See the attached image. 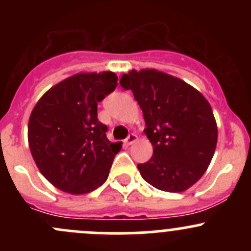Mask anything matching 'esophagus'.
<instances>
[{"instance_id": "1", "label": "esophagus", "mask_w": 251, "mask_h": 251, "mask_svg": "<svg viewBox=\"0 0 251 251\" xmlns=\"http://www.w3.org/2000/svg\"><path fill=\"white\" fill-rule=\"evenodd\" d=\"M136 141H137V136H136L135 133H130V135L127 136V138L125 140V143L128 144V146H131V144L135 143Z\"/></svg>"}]
</instances>
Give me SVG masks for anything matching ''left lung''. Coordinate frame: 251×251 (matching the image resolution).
<instances>
[{"label": "left lung", "instance_id": "left-lung-1", "mask_svg": "<svg viewBox=\"0 0 251 251\" xmlns=\"http://www.w3.org/2000/svg\"><path fill=\"white\" fill-rule=\"evenodd\" d=\"M143 111L153 156L137 165L160 191L183 192L206 171L217 143L211 105L193 86L156 69H132L120 78Z\"/></svg>", "mask_w": 251, "mask_h": 251}]
</instances>
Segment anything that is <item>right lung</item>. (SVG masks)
Listing matches in <instances>:
<instances>
[{
    "mask_svg": "<svg viewBox=\"0 0 251 251\" xmlns=\"http://www.w3.org/2000/svg\"><path fill=\"white\" fill-rule=\"evenodd\" d=\"M116 85L113 72L78 73L50 87L32 109L27 125L30 151L55 188L78 196L107 181L121 143L108 141L97 104Z\"/></svg>",
    "mask_w": 251,
    "mask_h": 251,
    "instance_id": "add662e5",
    "label": "right lung"
}]
</instances>
